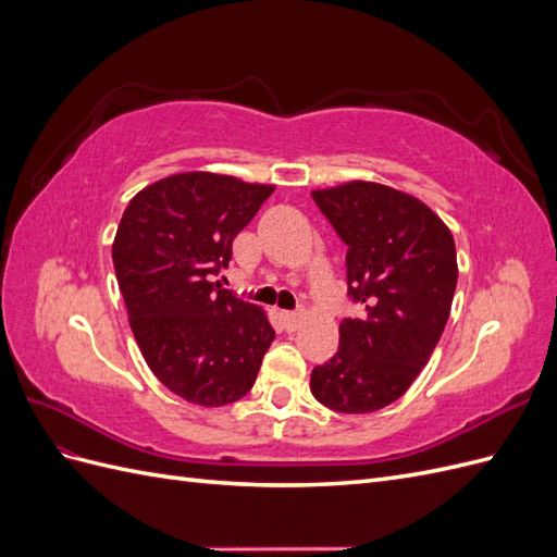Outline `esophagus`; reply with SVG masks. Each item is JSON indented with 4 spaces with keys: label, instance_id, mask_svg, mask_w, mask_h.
I'll list each match as a JSON object with an SVG mask.
<instances>
[{
    "label": "esophagus",
    "instance_id": "1",
    "mask_svg": "<svg viewBox=\"0 0 557 557\" xmlns=\"http://www.w3.org/2000/svg\"><path fill=\"white\" fill-rule=\"evenodd\" d=\"M281 323H283V327L288 330V332H295L299 327V323H301V313L299 311H283L281 313Z\"/></svg>",
    "mask_w": 557,
    "mask_h": 557
}]
</instances>
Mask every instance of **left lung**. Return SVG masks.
Segmentation results:
<instances>
[{
    "label": "left lung",
    "mask_w": 557,
    "mask_h": 557,
    "mask_svg": "<svg viewBox=\"0 0 557 557\" xmlns=\"http://www.w3.org/2000/svg\"><path fill=\"white\" fill-rule=\"evenodd\" d=\"M346 244L348 297L339 350L313 367L311 393L339 413L379 411L399 399L440 342L458 285L455 242L442 218L411 195L352 181L311 193Z\"/></svg>",
    "instance_id": "8db88e82"
}]
</instances>
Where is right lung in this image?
<instances>
[{
	"label": "right lung",
	"instance_id": "obj_1",
	"mask_svg": "<svg viewBox=\"0 0 557 557\" xmlns=\"http://www.w3.org/2000/svg\"><path fill=\"white\" fill-rule=\"evenodd\" d=\"M272 185L188 172L134 195L113 242L129 327L158 381L199 407L242 399L274 342L260 307L211 283Z\"/></svg>",
	"mask_w": 557,
	"mask_h": 557
}]
</instances>
